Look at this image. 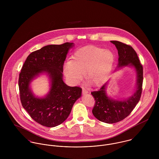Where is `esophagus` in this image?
I'll return each mask as SVG.
<instances>
[{
	"label": "esophagus",
	"instance_id": "esophagus-1",
	"mask_svg": "<svg viewBox=\"0 0 159 159\" xmlns=\"http://www.w3.org/2000/svg\"><path fill=\"white\" fill-rule=\"evenodd\" d=\"M82 93H83V95H84V94H87V93H88V91H87L86 89L83 88Z\"/></svg>",
	"mask_w": 159,
	"mask_h": 159
}]
</instances>
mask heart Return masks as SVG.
<instances>
[{"mask_svg":"<svg viewBox=\"0 0 159 159\" xmlns=\"http://www.w3.org/2000/svg\"><path fill=\"white\" fill-rule=\"evenodd\" d=\"M113 52L102 48L88 46L76 51L72 60L64 66L68 81L76 84L86 75L87 81L93 86H100L107 80L113 66Z\"/></svg>","mask_w":159,"mask_h":159,"instance_id":"1","label":"heart"}]
</instances>
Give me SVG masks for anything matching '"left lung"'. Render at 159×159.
Wrapping results in <instances>:
<instances>
[{"instance_id":"left-lung-1","label":"left lung","mask_w":159,"mask_h":159,"mask_svg":"<svg viewBox=\"0 0 159 159\" xmlns=\"http://www.w3.org/2000/svg\"><path fill=\"white\" fill-rule=\"evenodd\" d=\"M111 42L116 46L118 51V64L116 70L124 67L135 68L136 86L132 96L122 100L113 99L107 95L106 88L108 82L98 91L91 92L95 101L92 113L98 120L108 124L121 121L131 113L140 100L143 81V66L134 48L118 41Z\"/></svg>"}]
</instances>
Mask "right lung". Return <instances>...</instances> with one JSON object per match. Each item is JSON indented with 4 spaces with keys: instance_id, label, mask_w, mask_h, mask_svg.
Returning <instances> with one entry per match:
<instances>
[{
    "instance_id": "obj_1",
    "label": "right lung",
    "mask_w": 159,
    "mask_h": 159,
    "mask_svg": "<svg viewBox=\"0 0 159 159\" xmlns=\"http://www.w3.org/2000/svg\"><path fill=\"white\" fill-rule=\"evenodd\" d=\"M73 43L49 45L30 53L19 76V89L23 108L39 124L54 127L64 122L82 89L70 87L63 81V66ZM46 73L50 81L49 92L44 98L36 97L30 84L37 76Z\"/></svg>"
}]
</instances>
